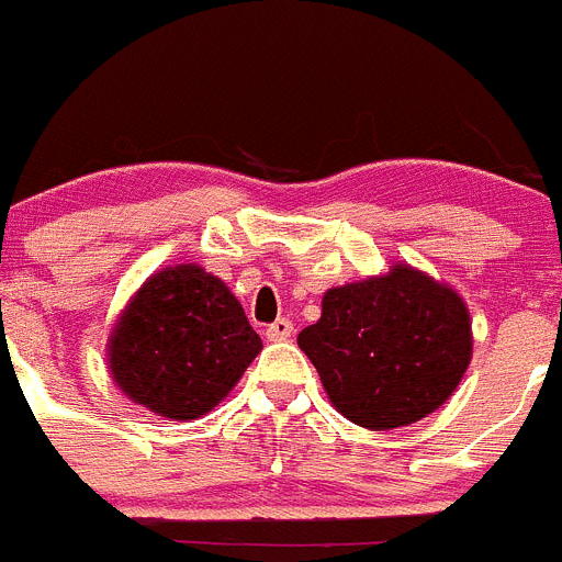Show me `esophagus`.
<instances>
[{
  "label": "esophagus",
  "mask_w": 562,
  "mask_h": 562,
  "mask_svg": "<svg viewBox=\"0 0 562 562\" xmlns=\"http://www.w3.org/2000/svg\"><path fill=\"white\" fill-rule=\"evenodd\" d=\"M291 333H293V325L288 322V318H277L274 325L266 327V338H269V341H288Z\"/></svg>",
  "instance_id": "1"
}]
</instances>
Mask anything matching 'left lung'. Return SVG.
Masks as SVG:
<instances>
[{"label":"left lung","mask_w":562,"mask_h":562,"mask_svg":"<svg viewBox=\"0 0 562 562\" xmlns=\"http://www.w3.org/2000/svg\"><path fill=\"white\" fill-rule=\"evenodd\" d=\"M296 344L333 406L372 431L412 426L437 412L473 358L462 296L408 262L330 288L318 322Z\"/></svg>","instance_id":"8db88e82"}]
</instances>
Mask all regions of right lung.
Segmentation results:
<instances>
[{"mask_svg": "<svg viewBox=\"0 0 562 562\" xmlns=\"http://www.w3.org/2000/svg\"><path fill=\"white\" fill-rule=\"evenodd\" d=\"M260 350L235 293L195 262L150 274L105 344L120 392L181 423L218 406Z\"/></svg>", "mask_w": 562, "mask_h": 562, "instance_id": "add662e5", "label": "right lung"}]
</instances>
